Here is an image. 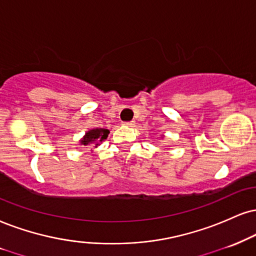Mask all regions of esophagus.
<instances>
[{"label":"esophagus","instance_id":"obj_1","mask_svg":"<svg viewBox=\"0 0 256 256\" xmlns=\"http://www.w3.org/2000/svg\"><path fill=\"white\" fill-rule=\"evenodd\" d=\"M124 126H127V127H134L135 126V122L134 121H130V122H124L123 123Z\"/></svg>","mask_w":256,"mask_h":256}]
</instances>
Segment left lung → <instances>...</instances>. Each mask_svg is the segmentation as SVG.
I'll use <instances>...</instances> for the list:
<instances>
[{
    "label": "left lung",
    "mask_w": 256,
    "mask_h": 256,
    "mask_svg": "<svg viewBox=\"0 0 256 256\" xmlns=\"http://www.w3.org/2000/svg\"><path fill=\"white\" fill-rule=\"evenodd\" d=\"M162 138H164V135H162Z\"/></svg>",
    "instance_id": "left-lung-1"
}]
</instances>
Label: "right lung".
<instances>
[{
	"mask_svg": "<svg viewBox=\"0 0 256 256\" xmlns=\"http://www.w3.org/2000/svg\"><path fill=\"white\" fill-rule=\"evenodd\" d=\"M109 130L104 128H94L88 130L84 134V136L80 140V146H91L94 144V147H98L100 144L108 138Z\"/></svg>",
	"mask_w": 256,
	"mask_h": 256,
	"instance_id": "1",
	"label": "right lung"
}]
</instances>
